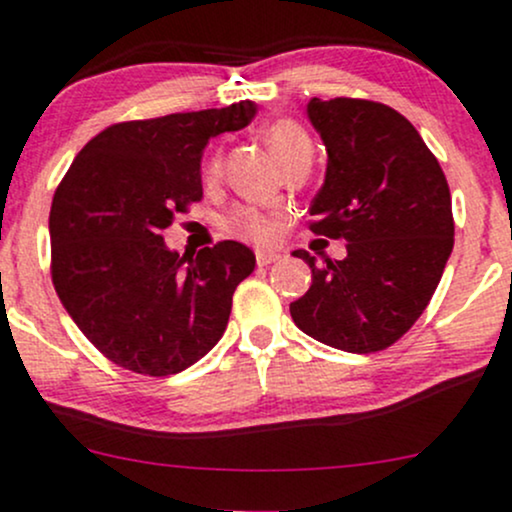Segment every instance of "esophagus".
Wrapping results in <instances>:
<instances>
[{
    "label": "esophagus",
    "instance_id": "34e87169",
    "mask_svg": "<svg viewBox=\"0 0 512 512\" xmlns=\"http://www.w3.org/2000/svg\"><path fill=\"white\" fill-rule=\"evenodd\" d=\"M279 260L277 252H267V250H257V265L260 267H269Z\"/></svg>",
    "mask_w": 512,
    "mask_h": 512
}]
</instances>
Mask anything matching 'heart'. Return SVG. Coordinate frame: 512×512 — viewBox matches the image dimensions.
I'll list each match as a JSON object with an SVG mask.
<instances>
[{"instance_id": "b5f03b06", "label": "heart", "mask_w": 512, "mask_h": 512, "mask_svg": "<svg viewBox=\"0 0 512 512\" xmlns=\"http://www.w3.org/2000/svg\"><path fill=\"white\" fill-rule=\"evenodd\" d=\"M267 143L274 150L277 160L286 165L294 157L311 153V140H308L306 131L301 126L291 121H277L267 128ZM211 177H216L221 172V157H213L209 167ZM228 226L235 233L245 235V238L257 240V243H265L274 235V218L257 209H235L233 216L228 218Z\"/></svg>"}]
</instances>
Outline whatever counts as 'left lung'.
I'll list each match as a JSON object with an SVG mask.
<instances>
[{"instance_id":"obj_1","label":"left lung","mask_w":512,"mask_h":512,"mask_svg":"<svg viewBox=\"0 0 512 512\" xmlns=\"http://www.w3.org/2000/svg\"><path fill=\"white\" fill-rule=\"evenodd\" d=\"M328 153L311 230L345 240L342 260L296 250L311 286L289 306L306 335L367 355L393 345L425 311L454 247L445 172L413 123L367 99L306 104Z\"/></svg>"}]
</instances>
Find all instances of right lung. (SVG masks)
Wrapping results in <instances>:
<instances>
[{"label": "right lung", "instance_id": "add662e5", "mask_svg": "<svg viewBox=\"0 0 512 512\" xmlns=\"http://www.w3.org/2000/svg\"><path fill=\"white\" fill-rule=\"evenodd\" d=\"M255 101L109 126L77 153L50 206L53 284L104 357L170 376L223 338L255 252L235 240L182 255L162 240L199 201L211 138L255 119Z\"/></svg>", "mask_w": 512, "mask_h": 512}]
</instances>
